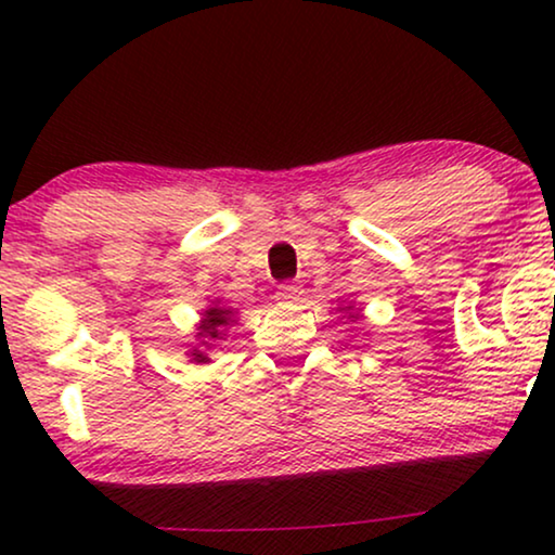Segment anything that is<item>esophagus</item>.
I'll return each mask as SVG.
<instances>
[{"instance_id": "34e87169", "label": "esophagus", "mask_w": 555, "mask_h": 555, "mask_svg": "<svg viewBox=\"0 0 555 555\" xmlns=\"http://www.w3.org/2000/svg\"><path fill=\"white\" fill-rule=\"evenodd\" d=\"M300 285H295V283H283V285H278V293H275V298H278V302H295L300 298Z\"/></svg>"}]
</instances>
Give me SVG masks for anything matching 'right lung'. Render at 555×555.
<instances>
[{"label": "right lung", "instance_id": "add662e5", "mask_svg": "<svg viewBox=\"0 0 555 555\" xmlns=\"http://www.w3.org/2000/svg\"><path fill=\"white\" fill-rule=\"evenodd\" d=\"M230 315H232V310L209 308L207 313H204V321H202V325H199V336H202V338H219V336H222V331H219V328H224V325L230 323ZM202 344L207 346V340H202ZM194 359L204 363V361H207V356L194 353Z\"/></svg>", "mask_w": 555, "mask_h": 555}]
</instances>
